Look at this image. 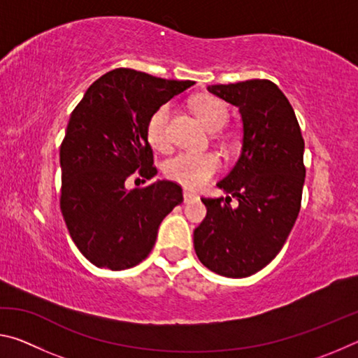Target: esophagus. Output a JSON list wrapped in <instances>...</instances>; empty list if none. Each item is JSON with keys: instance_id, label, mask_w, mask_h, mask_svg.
<instances>
[{"instance_id": "34e87169", "label": "esophagus", "mask_w": 358, "mask_h": 358, "mask_svg": "<svg viewBox=\"0 0 358 358\" xmlns=\"http://www.w3.org/2000/svg\"><path fill=\"white\" fill-rule=\"evenodd\" d=\"M183 197H185V202L187 203V202L194 201V199H197V194H196V192H192V191H187V189H185V192H183Z\"/></svg>"}]
</instances>
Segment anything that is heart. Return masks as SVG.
<instances>
[{
    "label": "heart",
    "instance_id": "1",
    "mask_svg": "<svg viewBox=\"0 0 358 358\" xmlns=\"http://www.w3.org/2000/svg\"><path fill=\"white\" fill-rule=\"evenodd\" d=\"M192 108L199 120L207 126L210 131L221 129L229 118V110L226 104L215 96H199L194 99ZM171 117V104H162L151 113L147 126V136L151 147L164 150L169 145L167 126ZM221 162L215 153H183L175 155L167 161L166 173L169 178L178 181L186 187H199L207 183L217 172Z\"/></svg>",
    "mask_w": 358,
    "mask_h": 358
}]
</instances>
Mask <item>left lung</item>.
I'll return each instance as SVG.
<instances>
[{
  "label": "left lung",
  "mask_w": 358,
  "mask_h": 358,
  "mask_svg": "<svg viewBox=\"0 0 358 358\" xmlns=\"http://www.w3.org/2000/svg\"><path fill=\"white\" fill-rule=\"evenodd\" d=\"M207 90L238 107L243 141L238 161L216 185L229 196L202 199L207 216L194 230V250L215 273L246 278L276 257L299 216L305 142L292 106L273 82L254 78ZM232 196L239 201L235 208Z\"/></svg>",
  "instance_id": "8db88e82"
}]
</instances>
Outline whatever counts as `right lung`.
<instances>
[{
    "mask_svg": "<svg viewBox=\"0 0 358 358\" xmlns=\"http://www.w3.org/2000/svg\"><path fill=\"white\" fill-rule=\"evenodd\" d=\"M192 85L120 68L99 77L71 113L59 148V205L72 241L99 268L141 264L153 250L161 221L183 202L173 181L136 189L126 185L136 175L151 180L157 173L148 120Z\"/></svg>",
    "mask_w": 358,
    "mask_h": 358,
    "instance_id": "add662e5",
    "label": "right lung"
}]
</instances>
